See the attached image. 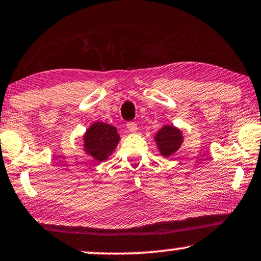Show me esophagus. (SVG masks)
<instances>
[{"label": "esophagus", "mask_w": 261, "mask_h": 261, "mask_svg": "<svg viewBox=\"0 0 261 261\" xmlns=\"http://www.w3.org/2000/svg\"><path fill=\"white\" fill-rule=\"evenodd\" d=\"M127 128L130 133H136L137 131V124L135 123V121H130V123H127Z\"/></svg>", "instance_id": "34e87169"}]
</instances>
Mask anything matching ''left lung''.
I'll return each instance as SVG.
<instances>
[{
    "instance_id": "left-lung-1",
    "label": "left lung",
    "mask_w": 261,
    "mask_h": 261,
    "mask_svg": "<svg viewBox=\"0 0 261 261\" xmlns=\"http://www.w3.org/2000/svg\"><path fill=\"white\" fill-rule=\"evenodd\" d=\"M155 142L162 156H171L178 150L182 143V134L172 125H165L155 135Z\"/></svg>"
}]
</instances>
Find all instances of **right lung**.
<instances>
[{
  "mask_svg": "<svg viewBox=\"0 0 261 261\" xmlns=\"http://www.w3.org/2000/svg\"><path fill=\"white\" fill-rule=\"evenodd\" d=\"M120 137L112 125L96 121L85 134V150L96 161H105L116 149Z\"/></svg>",
  "mask_w": 261,
  "mask_h": 261,
  "instance_id": "obj_1",
  "label": "right lung"
}]
</instances>
